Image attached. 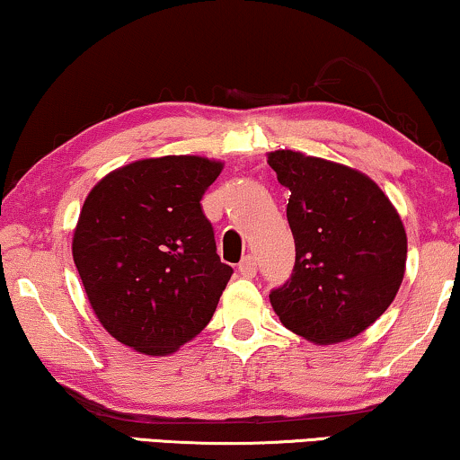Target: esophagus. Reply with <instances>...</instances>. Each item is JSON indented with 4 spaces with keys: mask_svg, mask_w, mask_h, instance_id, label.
<instances>
[{
    "mask_svg": "<svg viewBox=\"0 0 460 460\" xmlns=\"http://www.w3.org/2000/svg\"><path fill=\"white\" fill-rule=\"evenodd\" d=\"M238 272H241V276H244V279H253V276L257 274L255 257L253 255L244 257V260L238 263Z\"/></svg>",
    "mask_w": 460,
    "mask_h": 460,
    "instance_id": "obj_1",
    "label": "esophagus"
}]
</instances>
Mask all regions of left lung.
<instances>
[{
	"label": "left lung",
	"instance_id": "8db88e82",
	"mask_svg": "<svg viewBox=\"0 0 460 460\" xmlns=\"http://www.w3.org/2000/svg\"><path fill=\"white\" fill-rule=\"evenodd\" d=\"M291 190V279L270 293L288 331L318 345L367 331L392 305L404 279L406 232L368 175L295 150L268 155Z\"/></svg>",
	"mask_w": 460,
	"mask_h": 460
}]
</instances>
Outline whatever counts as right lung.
Masks as SVG:
<instances>
[{
	"instance_id": "right-lung-1",
	"label": "right lung",
	"mask_w": 460,
	"mask_h": 460,
	"mask_svg": "<svg viewBox=\"0 0 460 460\" xmlns=\"http://www.w3.org/2000/svg\"><path fill=\"white\" fill-rule=\"evenodd\" d=\"M224 165L159 156L119 167L87 194L73 260L92 310L117 341L173 354L209 324L232 270L200 199Z\"/></svg>"
}]
</instances>
